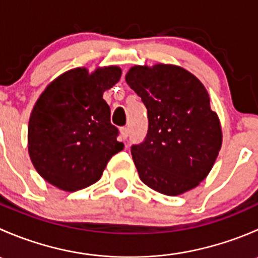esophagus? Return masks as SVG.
<instances>
[{
    "label": "esophagus",
    "mask_w": 258,
    "mask_h": 258,
    "mask_svg": "<svg viewBox=\"0 0 258 258\" xmlns=\"http://www.w3.org/2000/svg\"><path fill=\"white\" fill-rule=\"evenodd\" d=\"M121 137L122 140H127V137H128V128L127 127H122L121 128Z\"/></svg>",
    "instance_id": "1"
}]
</instances>
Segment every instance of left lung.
I'll return each mask as SVG.
<instances>
[{
    "mask_svg": "<svg viewBox=\"0 0 258 258\" xmlns=\"http://www.w3.org/2000/svg\"><path fill=\"white\" fill-rule=\"evenodd\" d=\"M126 82L148 114L145 141L131 147L141 181L167 196L199 186L222 146L220 118L205 86L187 70L165 63L131 67Z\"/></svg>",
    "mask_w": 258,
    "mask_h": 258,
    "instance_id": "left-lung-1",
    "label": "left lung"
}]
</instances>
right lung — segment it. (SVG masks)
<instances>
[{
  "instance_id": "obj_1",
  "label": "right lung",
  "mask_w": 258,
  "mask_h": 258,
  "mask_svg": "<svg viewBox=\"0 0 258 258\" xmlns=\"http://www.w3.org/2000/svg\"><path fill=\"white\" fill-rule=\"evenodd\" d=\"M117 66L59 75L36 101L28 122V153L41 177L63 191L91 186L123 150L103 92L121 79Z\"/></svg>"
}]
</instances>
